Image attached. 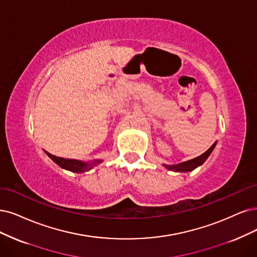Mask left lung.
Returning <instances> with one entry per match:
<instances>
[{
	"instance_id": "obj_1",
	"label": "left lung",
	"mask_w": 257,
	"mask_h": 257,
	"mask_svg": "<svg viewBox=\"0 0 257 257\" xmlns=\"http://www.w3.org/2000/svg\"><path fill=\"white\" fill-rule=\"evenodd\" d=\"M215 146H216V142L205 151L204 154H202L201 156H199V157H197L193 160L186 161V162H182V163L177 164V165H165V164H163V166H165L168 170H173V172H178V173L192 172V170H194L198 166L202 165L205 162V160L208 158V156L212 154V151L214 150Z\"/></svg>"
}]
</instances>
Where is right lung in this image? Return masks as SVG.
Listing matches in <instances>:
<instances>
[{"label":"right lung","instance_id":"add662e5","mask_svg":"<svg viewBox=\"0 0 257 257\" xmlns=\"http://www.w3.org/2000/svg\"><path fill=\"white\" fill-rule=\"evenodd\" d=\"M45 154L49 156L54 162L59 165L61 168L70 170L72 173H84L88 172V170L92 169L94 166H96L97 164L101 163V160H95L93 162H82V161H78V160H72V159H64V158H59L53 156L51 154L45 151Z\"/></svg>","mask_w":257,"mask_h":257}]
</instances>
